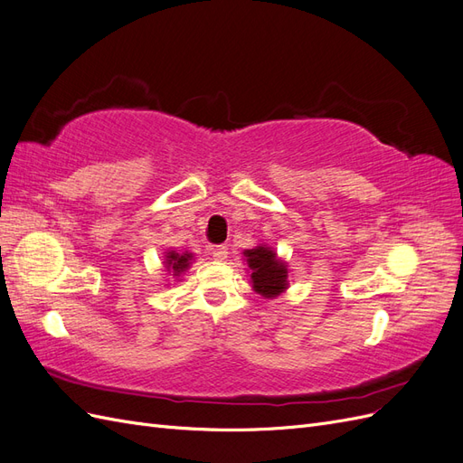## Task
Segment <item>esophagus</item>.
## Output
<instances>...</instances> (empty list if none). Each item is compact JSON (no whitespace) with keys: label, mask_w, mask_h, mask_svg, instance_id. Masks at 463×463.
<instances>
[{"label":"esophagus","mask_w":463,"mask_h":463,"mask_svg":"<svg viewBox=\"0 0 463 463\" xmlns=\"http://www.w3.org/2000/svg\"><path fill=\"white\" fill-rule=\"evenodd\" d=\"M210 255H213L216 260H226L228 259V247L226 245H216L210 249Z\"/></svg>","instance_id":"esophagus-1"}]
</instances>
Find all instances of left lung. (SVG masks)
I'll use <instances>...</instances> for the list:
<instances>
[{"instance_id":"1","label":"left lung","mask_w":463,"mask_h":463,"mask_svg":"<svg viewBox=\"0 0 463 463\" xmlns=\"http://www.w3.org/2000/svg\"><path fill=\"white\" fill-rule=\"evenodd\" d=\"M249 269L253 270L250 279L257 293L264 298H276L286 289L288 269L284 262L276 259V253L269 247H257L245 250Z\"/></svg>"}]
</instances>
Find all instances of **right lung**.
I'll return each instance as SVG.
<instances>
[{"instance_id":"add662e5","label":"right lung","mask_w":463,"mask_h":463,"mask_svg":"<svg viewBox=\"0 0 463 463\" xmlns=\"http://www.w3.org/2000/svg\"><path fill=\"white\" fill-rule=\"evenodd\" d=\"M189 260H191V255H189V253L179 255V253H175V250H172V253H167V257H165L167 269H172L174 274H181L184 270H187Z\"/></svg>"}]
</instances>
